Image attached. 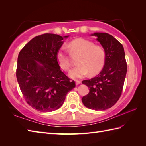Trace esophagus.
Masks as SVG:
<instances>
[{"label": "esophagus", "mask_w": 146, "mask_h": 146, "mask_svg": "<svg viewBox=\"0 0 146 146\" xmlns=\"http://www.w3.org/2000/svg\"><path fill=\"white\" fill-rule=\"evenodd\" d=\"M75 83H76V85H78L80 84V83H82V82H81V81H80V80H76V81H75Z\"/></svg>", "instance_id": "esophagus-1"}]
</instances>
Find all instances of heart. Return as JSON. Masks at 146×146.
I'll use <instances>...</instances> for the list:
<instances>
[{
    "instance_id": "b5f03b06",
    "label": "heart",
    "mask_w": 146,
    "mask_h": 146,
    "mask_svg": "<svg viewBox=\"0 0 146 146\" xmlns=\"http://www.w3.org/2000/svg\"><path fill=\"white\" fill-rule=\"evenodd\" d=\"M69 48L72 53H77L80 56L77 61L78 64L71 70L69 75L72 78H82L90 74L98 73L103 68L106 54L100 46L95 45L93 42L85 39L78 38L70 42ZM58 64L62 70L68 71L71 62L68 54L63 49H60L56 54Z\"/></svg>"
}]
</instances>
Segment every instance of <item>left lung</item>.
<instances>
[{"mask_svg":"<svg viewBox=\"0 0 146 146\" xmlns=\"http://www.w3.org/2000/svg\"><path fill=\"white\" fill-rule=\"evenodd\" d=\"M92 36L97 38L106 58L101 72L94 78L82 82L90 92L82 100L90 109L104 110L112 107L120 97L127 65L122 44L112 36L105 33H95Z\"/></svg>","mask_w":146,"mask_h":146,"instance_id":"1","label":"left lung"}]
</instances>
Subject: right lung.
<instances>
[{
  "instance_id": "right-lung-1",
  "label": "right lung",
  "mask_w": 146,
  "mask_h": 146,
  "mask_svg": "<svg viewBox=\"0 0 146 146\" xmlns=\"http://www.w3.org/2000/svg\"><path fill=\"white\" fill-rule=\"evenodd\" d=\"M46 33L32 39L18 55L16 77L24 98L35 109L49 112L58 109L68 92L75 87L56 60L64 38Z\"/></svg>"
}]
</instances>
